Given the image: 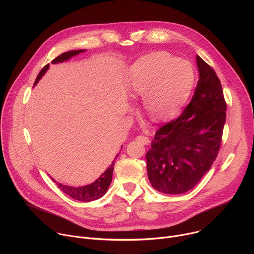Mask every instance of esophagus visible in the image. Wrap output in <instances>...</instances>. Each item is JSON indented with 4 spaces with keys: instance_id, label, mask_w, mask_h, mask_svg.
Here are the masks:
<instances>
[{
    "instance_id": "obj_1",
    "label": "esophagus",
    "mask_w": 254,
    "mask_h": 254,
    "mask_svg": "<svg viewBox=\"0 0 254 254\" xmlns=\"http://www.w3.org/2000/svg\"><path fill=\"white\" fill-rule=\"evenodd\" d=\"M136 139H137L139 142H141L142 144H146V146L151 142L150 137L144 136V135H138V136H136Z\"/></svg>"
}]
</instances>
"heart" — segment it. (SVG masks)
I'll list each match as a JSON object with an SVG mask.
<instances>
[{"label":"heart","instance_id":"b5f03b06","mask_svg":"<svg viewBox=\"0 0 254 254\" xmlns=\"http://www.w3.org/2000/svg\"><path fill=\"white\" fill-rule=\"evenodd\" d=\"M196 73L188 61L167 53H155L138 59L127 77L132 97H141L144 111L155 121L177 116L188 101Z\"/></svg>","mask_w":254,"mask_h":254}]
</instances>
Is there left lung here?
<instances>
[{"instance_id":"obj_1","label":"left lung","mask_w":254,"mask_h":254,"mask_svg":"<svg viewBox=\"0 0 254 254\" xmlns=\"http://www.w3.org/2000/svg\"><path fill=\"white\" fill-rule=\"evenodd\" d=\"M199 80L183 113L162 126L146 154L150 183L164 194H182L196 186L219 153L226 101L214 69L196 56Z\"/></svg>"}]
</instances>
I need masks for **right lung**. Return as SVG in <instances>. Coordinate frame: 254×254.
<instances>
[{
  "mask_svg": "<svg viewBox=\"0 0 254 254\" xmlns=\"http://www.w3.org/2000/svg\"><path fill=\"white\" fill-rule=\"evenodd\" d=\"M85 50H73V51H68L65 53H62L61 55L57 56L56 58H54L52 60V63H58V62H63L67 59H69L70 57L74 56L76 54H79L80 52H83ZM49 64L45 65L41 71L39 72L38 76L36 77V80L34 82V85L37 84V82L40 80V78L43 76V74L46 72V70L48 69ZM123 148V147H122ZM119 157V155L117 156V158ZM115 161L113 162V164L111 165V167L108 168L96 181L94 183L84 186V187H70V186H66L63 184H59L56 183L58 188L65 193L66 195H68L69 197L73 198L75 200L78 201H82V202H90L93 200H97L99 198H101L106 191L108 190V187H110L111 183H112V180H113V173H114V167H115Z\"/></svg>",
  "mask_w": 254,
  "mask_h": 254,
  "instance_id": "add662e5",
  "label": "right lung"
}]
</instances>
